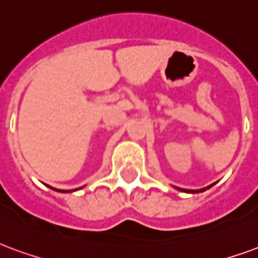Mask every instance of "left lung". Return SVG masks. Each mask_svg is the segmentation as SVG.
<instances>
[{"label":"left lung","instance_id":"1","mask_svg":"<svg viewBox=\"0 0 258 258\" xmlns=\"http://www.w3.org/2000/svg\"><path fill=\"white\" fill-rule=\"evenodd\" d=\"M213 184H215V183H213ZM213 184H211V186H208V187H205V188H200V190H184V188H179V187H176V188H177V190H180V191L192 192V194H194V192H202V191H205V190H208V188H211L212 186H213Z\"/></svg>","mask_w":258,"mask_h":258}]
</instances>
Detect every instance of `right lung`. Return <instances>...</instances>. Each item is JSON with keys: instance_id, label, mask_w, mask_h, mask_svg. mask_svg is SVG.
<instances>
[{"instance_id": "obj_1", "label": "right lung", "mask_w": 258, "mask_h": 258, "mask_svg": "<svg viewBox=\"0 0 258 258\" xmlns=\"http://www.w3.org/2000/svg\"><path fill=\"white\" fill-rule=\"evenodd\" d=\"M49 187H50V186H49ZM50 188H53V187H50ZM53 190H56V191H60V192H66V190H57V188H53ZM67 191H68V190H67Z\"/></svg>"}]
</instances>
